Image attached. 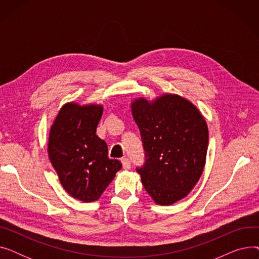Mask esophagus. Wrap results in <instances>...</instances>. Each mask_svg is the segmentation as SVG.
<instances>
[{"mask_svg":"<svg viewBox=\"0 0 259 259\" xmlns=\"http://www.w3.org/2000/svg\"><path fill=\"white\" fill-rule=\"evenodd\" d=\"M120 161H121V164H122V168H124L125 170H129V169L131 168L130 160H129L128 158H126V157H122V158L120 159Z\"/></svg>","mask_w":259,"mask_h":259,"instance_id":"obj_1","label":"esophagus"}]
</instances>
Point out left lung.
Wrapping results in <instances>:
<instances>
[{
  "mask_svg": "<svg viewBox=\"0 0 259 259\" xmlns=\"http://www.w3.org/2000/svg\"><path fill=\"white\" fill-rule=\"evenodd\" d=\"M146 154L138 169L142 183L155 203L170 206L186 197L199 181L209 142L205 117L189 100L164 93L149 101L131 102Z\"/></svg>",
  "mask_w": 259,
  "mask_h": 259,
  "instance_id": "8db88e82",
  "label": "left lung"
}]
</instances>
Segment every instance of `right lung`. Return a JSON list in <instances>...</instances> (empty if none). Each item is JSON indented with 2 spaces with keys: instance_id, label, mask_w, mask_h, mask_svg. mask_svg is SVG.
<instances>
[{
  "instance_id": "1",
  "label": "right lung",
  "mask_w": 259,
  "mask_h": 259,
  "mask_svg": "<svg viewBox=\"0 0 259 259\" xmlns=\"http://www.w3.org/2000/svg\"><path fill=\"white\" fill-rule=\"evenodd\" d=\"M103 105L66 103L50 126L47 152L65 191L84 202L100 199L121 168L108 157L105 141L97 135Z\"/></svg>"
}]
</instances>
